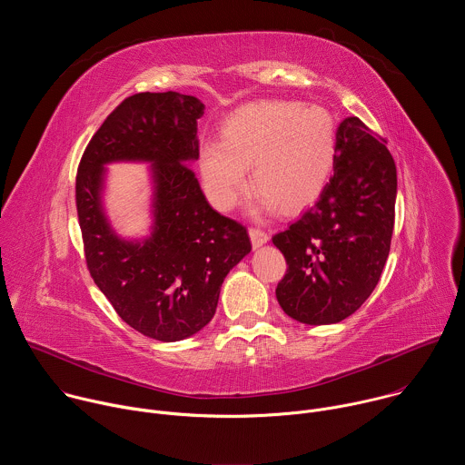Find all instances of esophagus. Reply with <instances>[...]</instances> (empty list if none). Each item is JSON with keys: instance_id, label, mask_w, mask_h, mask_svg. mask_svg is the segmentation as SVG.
<instances>
[{"instance_id": "1", "label": "esophagus", "mask_w": 465, "mask_h": 465, "mask_svg": "<svg viewBox=\"0 0 465 465\" xmlns=\"http://www.w3.org/2000/svg\"><path fill=\"white\" fill-rule=\"evenodd\" d=\"M248 233H250V241H252V246H253V248H259V246L269 242V233L259 230V228H250Z\"/></svg>"}]
</instances>
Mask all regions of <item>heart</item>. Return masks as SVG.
<instances>
[{"instance_id": "obj_1", "label": "heart", "mask_w": 465, "mask_h": 465, "mask_svg": "<svg viewBox=\"0 0 465 465\" xmlns=\"http://www.w3.org/2000/svg\"><path fill=\"white\" fill-rule=\"evenodd\" d=\"M221 136L198 149V171L210 203L223 212L239 204L248 167L259 206L276 203L283 212L311 204L333 173L337 124L320 104L252 103L224 121Z\"/></svg>"}]
</instances>
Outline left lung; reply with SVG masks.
Masks as SVG:
<instances>
[{
	"label": "left lung",
	"mask_w": 465,
	"mask_h": 465,
	"mask_svg": "<svg viewBox=\"0 0 465 465\" xmlns=\"http://www.w3.org/2000/svg\"><path fill=\"white\" fill-rule=\"evenodd\" d=\"M384 143L359 117H346L337 130L333 176L318 201L272 237L289 267L276 298L296 322H342L381 278L397 196L395 163Z\"/></svg>",
	"instance_id": "obj_1"
}]
</instances>
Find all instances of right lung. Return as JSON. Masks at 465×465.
Wrapping results in <instances>:
<instances>
[{"mask_svg":"<svg viewBox=\"0 0 465 465\" xmlns=\"http://www.w3.org/2000/svg\"><path fill=\"white\" fill-rule=\"evenodd\" d=\"M204 103L178 92L124 99L90 140L77 173V213L88 271L132 329L162 342L210 323L228 272L250 253L246 228L217 213L193 169ZM150 163L152 220L140 240L121 238L104 208L105 165Z\"/></svg>","mask_w":465,"mask_h":465,"instance_id":"right-lung-1","label":"right lung"}]
</instances>
